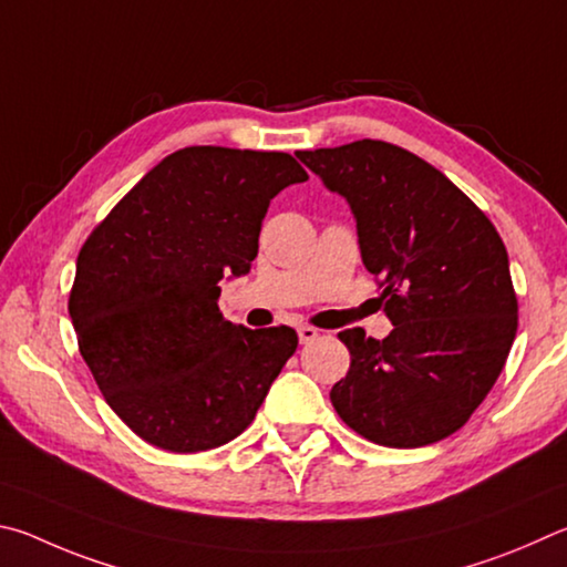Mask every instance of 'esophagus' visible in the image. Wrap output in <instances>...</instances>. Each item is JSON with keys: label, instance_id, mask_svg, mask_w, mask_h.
Here are the masks:
<instances>
[{"label": "esophagus", "instance_id": "obj_1", "mask_svg": "<svg viewBox=\"0 0 567 567\" xmlns=\"http://www.w3.org/2000/svg\"><path fill=\"white\" fill-rule=\"evenodd\" d=\"M321 336L319 329H313V326H299V341L301 343H311Z\"/></svg>", "mask_w": 567, "mask_h": 567}]
</instances>
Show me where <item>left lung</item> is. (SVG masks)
Masks as SVG:
<instances>
[{"label": "left lung", "instance_id": "1", "mask_svg": "<svg viewBox=\"0 0 567 567\" xmlns=\"http://www.w3.org/2000/svg\"><path fill=\"white\" fill-rule=\"evenodd\" d=\"M296 156L349 202L393 323L383 341L339 333L351 369L331 389L336 413L389 449L449 439L498 381L518 331L503 238L449 176L395 144L361 138Z\"/></svg>", "mask_w": 567, "mask_h": 567}]
</instances>
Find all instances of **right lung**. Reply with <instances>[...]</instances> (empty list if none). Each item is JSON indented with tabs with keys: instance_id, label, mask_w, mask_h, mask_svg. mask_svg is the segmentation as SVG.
<instances>
[{
	"instance_id": "add662e5",
	"label": "right lung",
	"mask_w": 567,
	"mask_h": 567,
	"mask_svg": "<svg viewBox=\"0 0 567 567\" xmlns=\"http://www.w3.org/2000/svg\"><path fill=\"white\" fill-rule=\"evenodd\" d=\"M306 178L284 152L186 146L86 238L69 316L104 401L138 439L198 453L254 421L299 336L226 321L218 281L248 274L271 198Z\"/></svg>"
}]
</instances>
